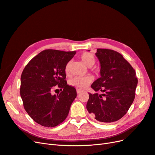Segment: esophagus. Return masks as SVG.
<instances>
[{"mask_svg": "<svg viewBox=\"0 0 155 155\" xmlns=\"http://www.w3.org/2000/svg\"><path fill=\"white\" fill-rule=\"evenodd\" d=\"M81 92H83V91L81 90V89H77V93H78V94L81 93Z\"/></svg>", "mask_w": 155, "mask_h": 155, "instance_id": "34e87169", "label": "esophagus"}]
</instances>
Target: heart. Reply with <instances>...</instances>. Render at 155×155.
I'll return each instance as SVG.
<instances>
[{
	"mask_svg": "<svg viewBox=\"0 0 155 155\" xmlns=\"http://www.w3.org/2000/svg\"><path fill=\"white\" fill-rule=\"evenodd\" d=\"M81 59L83 62L88 67H92L95 63V58L94 55L90 52H84L81 55ZM64 71L67 74H69L70 71V62H68L64 67ZM93 81V78L91 76H77L72 78L70 81V84L72 86L79 88H85L87 87L89 84Z\"/></svg>",
	"mask_w": 155,
	"mask_h": 155,
	"instance_id": "1",
	"label": "heart"
}]
</instances>
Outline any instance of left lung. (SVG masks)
Here are the masks:
<instances>
[{
    "instance_id": "8db88e82",
    "label": "left lung",
    "mask_w": 155,
    "mask_h": 155,
    "mask_svg": "<svg viewBox=\"0 0 155 155\" xmlns=\"http://www.w3.org/2000/svg\"><path fill=\"white\" fill-rule=\"evenodd\" d=\"M96 55L101 64V77L91 87L104 93H89L87 109L97 121L114 122L122 118L132 105L138 79L134 69L118 51L97 48Z\"/></svg>"
}]
</instances>
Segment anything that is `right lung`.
I'll return each instance as SVG.
<instances>
[{
    "label": "right lung",
    "mask_w": 155,
    "mask_h": 155,
    "mask_svg": "<svg viewBox=\"0 0 155 155\" xmlns=\"http://www.w3.org/2000/svg\"><path fill=\"white\" fill-rule=\"evenodd\" d=\"M76 53L45 50L23 70L20 88L23 106L31 118L42 126L54 127L61 124L77 96L76 88L67 85L64 71L67 63ZM58 87L61 92L52 95L51 92Z\"/></svg>",
    "instance_id": "right-lung-1"
}]
</instances>
